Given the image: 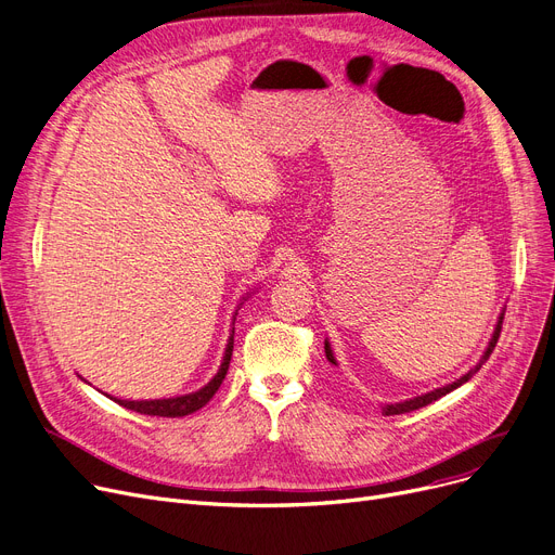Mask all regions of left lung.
I'll use <instances>...</instances> for the list:
<instances>
[{"label": "left lung", "mask_w": 555, "mask_h": 555, "mask_svg": "<svg viewBox=\"0 0 555 555\" xmlns=\"http://www.w3.org/2000/svg\"><path fill=\"white\" fill-rule=\"evenodd\" d=\"M501 323H504V311L499 313V321H496V325H494L492 338H490V343H488V348H486V352H483L481 361H479L477 365H474L469 373H465L461 379H456V382H452V384H447V386H442V388L429 390V392H425V395H417V398H411V400H404V402H395V404H384V406H382V413H384V415H400V413H409V411L422 409V406H427V404H431V402L440 400L442 395L452 392L454 388L463 386L465 382H469V379H472V375H474V373H479V371H481V365L490 359V354H492V350H494V346H496V340H499V334H501ZM325 357H327V361H330V363H334V365H336V359H334V352H332V348H330V340H327V338H325Z\"/></svg>", "instance_id": "left-lung-1"}]
</instances>
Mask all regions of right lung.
Listing matches in <instances>:
<instances>
[{"mask_svg": "<svg viewBox=\"0 0 555 555\" xmlns=\"http://www.w3.org/2000/svg\"><path fill=\"white\" fill-rule=\"evenodd\" d=\"M232 348H234V330H232V334L228 338V346H225L223 361L219 365V373L212 379H209L203 388H198L196 392L180 395V398H167V400H115V398H111V400H115L124 409H130V411H135V413H144V415H160V417L190 415V413L203 409L209 400L215 398V392L223 384L225 373H228V367H230Z\"/></svg>", "mask_w": 555, "mask_h": 555, "instance_id": "1", "label": "right lung"}]
</instances>
